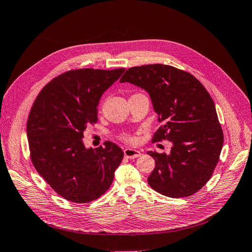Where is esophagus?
Instances as JSON below:
<instances>
[{"mask_svg":"<svg viewBox=\"0 0 252 252\" xmlns=\"http://www.w3.org/2000/svg\"><path fill=\"white\" fill-rule=\"evenodd\" d=\"M124 153H125V157L128 158V159H135V158L141 156L140 152L137 150H133V148H126Z\"/></svg>","mask_w":252,"mask_h":252,"instance_id":"1","label":"esophagus"}]
</instances>
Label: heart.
<instances>
[{
    "instance_id": "1",
    "label": "heart",
    "mask_w": 252,
    "mask_h": 252,
    "mask_svg": "<svg viewBox=\"0 0 252 252\" xmlns=\"http://www.w3.org/2000/svg\"><path fill=\"white\" fill-rule=\"evenodd\" d=\"M121 139H123L124 141H126V142H128V143H131V142H134V138L133 137H131L129 135H123L121 136Z\"/></svg>"
}]
</instances>
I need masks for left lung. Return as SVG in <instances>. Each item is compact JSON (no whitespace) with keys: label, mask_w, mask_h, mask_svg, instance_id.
Listing matches in <instances>:
<instances>
[{"label":"left lung","mask_w":252,"mask_h":252,"mask_svg":"<svg viewBox=\"0 0 252 252\" xmlns=\"http://www.w3.org/2000/svg\"><path fill=\"white\" fill-rule=\"evenodd\" d=\"M119 82L150 93L162 124L153 142H172L169 155L147 153L156 162L148 184L172 198L196 193L212 178L223 146L215 104L207 89L191 73L165 64L131 67Z\"/></svg>","instance_id":"obj_1"}]
</instances>
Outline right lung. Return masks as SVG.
<instances>
[{
	"mask_svg": "<svg viewBox=\"0 0 252 252\" xmlns=\"http://www.w3.org/2000/svg\"><path fill=\"white\" fill-rule=\"evenodd\" d=\"M125 70H68L46 84L33 102L27 123L31 161L64 199L90 202L113 182L123 150L110 141L86 148L82 139L87 126L96 124L102 93Z\"/></svg>",
	"mask_w": 252,
	"mask_h": 252,
	"instance_id": "right-lung-1",
	"label": "right lung"
}]
</instances>
